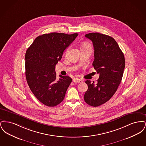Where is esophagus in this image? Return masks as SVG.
I'll use <instances>...</instances> for the list:
<instances>
[{
  "mask_svg": "<svg viewBox=\"0 0 146 146\" xmlns=\"http://www.w3.org/2000/svg\"><path fill=\"white\" fill-rule=\"evenodd\" d=\"M73 82L74 83H82L83 82V80L79 79V78H74L73 79Z\"/></svg>",
  "mask_w": 146,
  "mask_h": 146,
  "instance_id": "esophagus-1",
  "label": "esophagus"
}]
</instances>
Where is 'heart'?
<instances>
[{
  "mask_svg": "<svg viewBox=\"0 0 146 146\" xmlns=\"http://www.w3.org/2000/svg\"><path fill=\"white\" fill-rule=\"evenodd\" d=\"M88 46H90V44H88V43H86V42H85L83 44L82 46V48H85V47H88Z\"/></svg>",
  "mask_w": 146,
  "mask_h": 146,
  "instance_id": "heart-1",
  "label": "heart"
}]
</instances>
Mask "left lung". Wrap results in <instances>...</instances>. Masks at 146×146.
I'll list each match as a JSON object with an SVG mask.
<instances>
[{"mask_svg": "<svg viewBox=\"0 0 146 146\" xmlns=\"http://www.w3.org/2000/svg\"><path fill=\"white\" fill-rule=\"evenodd\" d=\"M85 36L93 43L95 59L92 66L100 77L96 84L90 80L85 81L88 89L84 100L95 107L110 100L117 90L125 68V58L118 43L111 36L99 33Z\"/></svg>", "mask_w": 146, "mask_h": 146, "instance_id": "1", "label": "left lung"}]
</instances>
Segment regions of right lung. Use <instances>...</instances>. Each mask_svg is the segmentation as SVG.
I'll list each match as a JSON object with an SVG mask.
<instances>
[{
	"label": "right lung",
	"instance_id": "1",
	"mask_svg": "<svg viewBox=\"0 0 146 146\" xmlns=\"http://www.w3.org/2000/svg\"><path fill=\"white\" fill-rule=\"evenodd\" d=\"M78 35L55 32L39 35L26 51L25 68L28 86L36 98L48 107L62 101L72 82L68 76L60 75L57 80L55 70L64 51Z\"/></svg>",
	"mask_w": 146,
	"mask_h": 146
}]
</instances>
